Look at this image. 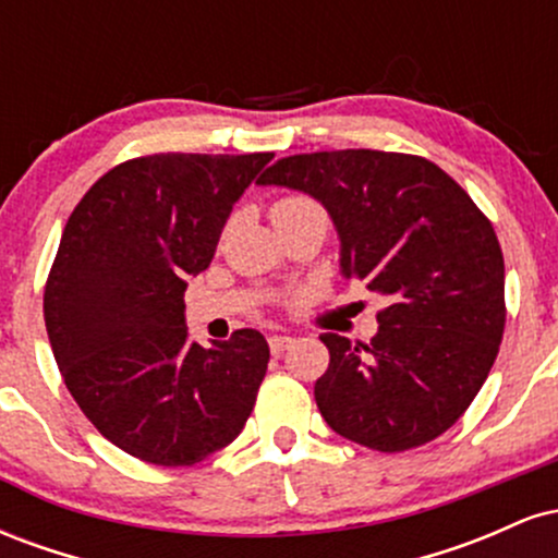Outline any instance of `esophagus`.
Here are the masks:
<instances>
[{
  "label": "esophagus",
  "mask_w": 558,
  "mask_h": 558,
  "mask_svg": "<svg viewBox=\"0 0 558 558\" xmlns=\"http://www.w3.org/2000/svg\"><path fill=\"white\" fill-rule=\"evenodd\" d=\"M267 343H270L272 354H283L288 345L293 343V338L291 336H270V341H267Z\"/></svg>",
  "instance_id": "esophagus-1"
}]
</instances>
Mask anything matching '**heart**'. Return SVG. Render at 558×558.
<instances>
[{
    "label": "heart",
    "instance_id": "1",
    "mask_svg": "<svg viewBox=\"0 0 558 558\" xmlns=\"http://www.w3.org/2000/svg\"><path fill=\"white\" fill-rule=\"evenodd\" d=\"M301 213H323V207L312 196L304 194H288L280 196L278 202L272 204V220L283 215H301Z\"/></svg>",
    "mask_w": 558,
    "mask_h": 558
}]
</instances>
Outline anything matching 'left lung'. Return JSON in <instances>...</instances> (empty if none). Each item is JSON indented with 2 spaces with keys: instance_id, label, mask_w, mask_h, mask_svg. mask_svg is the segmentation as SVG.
<instances>
[{
  "instance_id": "left-lung-1",
  "label": "left lung",
  "mask_w": 558,
  "mask_h": 558,
  "mask_svg": "<svg viewBox=\"0 0 558 558\" xmlns=\"http://www.w3.org/2000/svg\"><path fill=\"white\" fill-rule=\"evenodd\" d=\"M259 183L319 198L341 235V270L388 304L369 343L323 332L315 383L343 438L396 453L430 444L466 412L504 338V254L490 220L430 159L341 149L283 157Z\"/></svg>"
}]
</instances>
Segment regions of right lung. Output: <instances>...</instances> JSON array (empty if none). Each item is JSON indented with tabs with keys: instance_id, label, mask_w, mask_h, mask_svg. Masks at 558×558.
Returning a JSON list of instances; mask_svg holds the SVG:
<instances>
[{
	"instance_id": "add662e5",
	"label": "right lung",
	"mask_w": 558,
	"mask_h": 558,
	"mask_svg": "<svg viewBox=\"0 0 558 558\" xmlns=\"http://www.w3.org/2000/svg\"><path fill=\"white\" fill-rule=\"evenodd\" d=\"M270 159H128L68 217L44 286L49 343L81 412L141 462H202L252 414L270 362L265 336L243 328L213 349L191 343L183 291L209 267L230 209Z\"/></svg>"
}]
</instances>
